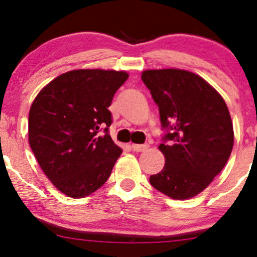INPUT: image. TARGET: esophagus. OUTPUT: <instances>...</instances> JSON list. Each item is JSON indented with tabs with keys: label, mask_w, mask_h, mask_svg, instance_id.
I'll use <instances>...</instances> for the list:
<instances>
[{
	"label": "esophagus",
	"mask_w": 257,
	"mask_h": 257,
	"mask_svg": "<svg viewBox=\"0 0 257 257\" xmlns=\"http://www.w3.org/2000/svg\"><path fill=\"white\" fill-rule=\"evenodd\" d=\"M147 147H149L147 144H132V150L136 151V152H143Z\"/></svg>",
	"instance_id": "obj_1"
}]
</instances>
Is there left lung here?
Listing matches in <instances>:
<instances>
[{
	"instance_id": "8db88e82",
	"label": "left lung",
	"mask_w": 257,
	"mask_h": 257,
	"mask_svg": "<svg viewBox=\"0 0 257 257\" xmlns=\"http://www.w3.org/2000/svg\"><path fill=\"white\" fill-rule=\"evenodd\" d=\"M142 79L166 130L159 146L166 163L151 175V185L172 199L193 198L208 187L230 157L234 131L227 105L205 79L185 70H146Z\"/></svg>"
}]
</instances>
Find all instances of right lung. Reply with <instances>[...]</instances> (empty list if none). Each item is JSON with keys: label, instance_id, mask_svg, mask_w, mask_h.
<instances>
[{"label": "right lung", "instance_id": "right-lung-1", "mask_svg": "<svg viewBox=\"0 0 257 257\" xmlns=\"http://www.w3.org/2000/svg\"><path fill=\"white\" fill-rule=\"evenodd\" d=\"M128 73L72 70L40 91L29 112V144L59 192L78 199L100 188L122 150L108 135V106Z\"/></svg>", "mask_w": 257, "mask_h": 257}]
</instances>
